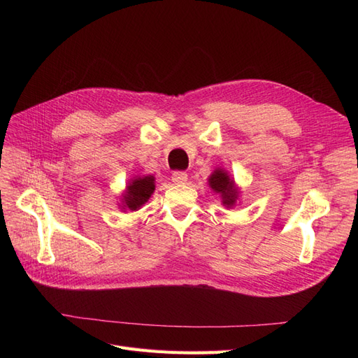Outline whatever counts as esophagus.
I'll use <instances>...</instances> for the list:
<instances>
[{
	"label": "esophagus",
	"instance_id": "34e87169",
	"mask_svg": "<svg viewBox=\"0 0 358 358\" xmlns=\"http://www.w3.org/2000/svg\"><path fill=\"white\" fill-rule=\"evenodd\" d=\"M171 180L175 183H179V185H182V183H187L188 180V175L185 171H175L171 175Z\"/></svg>",
	"mask_w": 358,
	"mask_h": 358
}]
</instances>
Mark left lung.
<instances>
[{
    "instance_id": "left-lung-1",
    "label": "left lung",
    "mask_w": 358,
    "mask_h": 358,
    "mask_svg": "<svg viewBox=\"0 0 358 358\" xmlns=\"http://www.w3.org/2000/svg\"><path fill=\"white\" fill-rule=\"evenodd\" d=\"M209 187L213 189V192L220 194L222 204L225 206L227 209H231L236 206L237 200H239V188L236 187V182L231 178V175L227 170L216 167L213 170L212 175L208 179Z\"/></svg>"
}]
</instances>
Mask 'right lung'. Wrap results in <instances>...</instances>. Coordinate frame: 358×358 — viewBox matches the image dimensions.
I'll use <instances>...</instances> for the list:
<instances>
[{
  "instance_id": "add662e5",
  "label": "right lung",
  "mask_w": 358,
  "mask_h": 358,
  "mask_svg": "<svg viewBox=\"0 0 358 358\" xmlns=\"http://www.w3.org/2000/svg\"><path fill=\"white\" fill-rule=\"evenodd\" d=\"M155 191V176L152 175H137L128 180L125 191L121 196L119 208L124 212H136L150 199Z\"/></svg>"
}]
</instances>
